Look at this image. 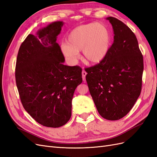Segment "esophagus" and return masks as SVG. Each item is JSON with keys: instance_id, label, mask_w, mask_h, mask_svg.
Masks as SVG:
<instances>
[{"instance_id": "34e87169", "label": "esophagus", "mask_w": 157, "mask_h": 157, "mask_svg": "<svg viewBox=\"0 0 157 157\" xmlns=\"http://www.w3.org/2000/svg\"><path fill=\"white\" fill-rule=\"evenodd\" d=\"M82 79H83V81H84V82H85V81H86V76L87 73H86V71H82Z\"/></svg>"}]
</instances>
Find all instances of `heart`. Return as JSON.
Masks as SVG:
<instances>
[{"label":"heart","instance_id":"obj_1","mask_svg":"<svg viewBox=\"0 0 157 157\" xmlns=\"http://www.w3.org/2000/svg\"><path fill=\"white\" fill-rule=\"evenodd\" d=\"M111 35L108 27L103 23H92L79 25L71 31L67 42H63L61 49L71 64L78 61L82 52L84 60L90 64H98L106 58L111 46Z\"/></svg>","mask_w":157,"mask_h":157}]
</instances>
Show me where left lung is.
Instances as JSON below:
<instances>
[{
  "label": "left lung",
  "instance_id": "obj_1",
  "mask_svg": "<svg viewBox=\"0 0 157 157\" xmlns=\"http://www.w3.org/2000/svg\"><path fill=\"white\" fill-rule=\"evenodd\" d=\"M106 20L113 26V44L101 63L85 71L89 91L99 115L116 121L130 112L140 96L144 59L130 28L115 17Z\"/></svg>",
  "mask_w": 157,
  "mask_h": 157
}]
</instances>
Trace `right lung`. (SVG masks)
Instances as JSON below:
<instances>
[{
  "label": "right lung",
  "mask_w": 157,
  "mask_h": 157,
  "mask_svg": "<svg viewBox=\"0 0 157 157\" xmlns=\"http://www.w3.org/2000/svg\"><path fill=\"white\" fill-rule=\"evenodd\" d=\"M63 24L52 22L36 35H28L16 61V81L23 107L38 123L50 128L69 121L75 90L82 82L81 68L63 65L56 42Z\"/></svg>",
  "instance_id": "obj_1"
}]
</instances>
